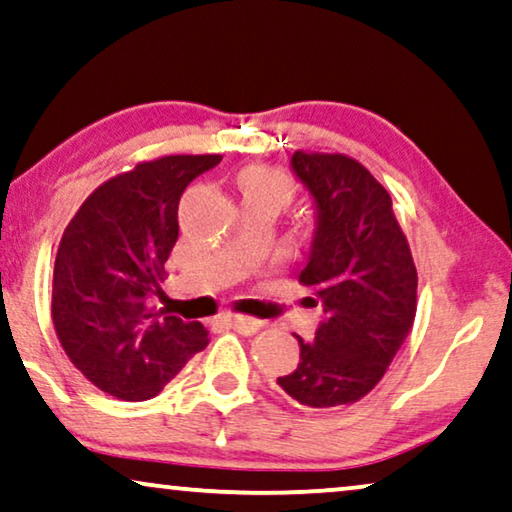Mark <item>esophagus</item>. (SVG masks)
<instances>
[{"label": "esophagus", "instance_id": "esophagus-1", "mask_svg": "<svg viewBox=\"0 0 512 512\" xmlns=\"http://www.w3.org/2000/svg\"><path fill=\"white\" fill-rule=\"evenodd\" d=\"M224 323L231 325L233 330H238L240 335H254L263 328V321H258V318H251V316H242V314H228L224 316Z\"/></svg>", "mask_w": 512, "mask_h": 512}]
</instances>
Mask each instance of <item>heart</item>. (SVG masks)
Returning a JSON list of instances; mask_svg holds the SVG:
<instances>
[{"mask_svg":"<svg viewBox=\"0 0 512 512\" xmlns=\"http://www.w3.org/2000/svg\"><path fill=\"white\" fill-rule=\"evenodd\" d=\"M238 182L244 196H274L286 201L288 194H291V180H288V175L274 166L244 168Z\"/></svg>","mask_w":512,"mask_h":512,"instance_id":"1","label":"heart"}]
</instances>
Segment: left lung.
I'll list each match as a JSON object with an SVG mask.
<instances>
[{
    "instance_id": "8db88e82",
    "label": "left lung",
    "mask_w": 512,
    "mask_h": 512,
    "mask_svg": "<svg viewBox=\"0 0 512 512\" xmlns=\"http://www.w3.org/2000/svg\"><path fill=\"white\" fill-rule=\"evenodd\" d=\"M316 203V233L300 284L323 305L316 337L277 385L311 409L360 402L383 379L416 321L418 272L392 198L346 154L298 150L291 159Z\"/></svg>"
}]
</instances>
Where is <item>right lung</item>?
I'll use <instances>...</instances> for the list:
<instances>
[{
  "label": "right lung",
  "mask_w": 512,
  "mask_h": 512,
  "mask_svg": "<svg viewBox=\"0 0 512 512\" xmlns=\"http://www.w3.org/2000/svg\"><path fill=\"white\" fill-rule=\"evenodd\" d=\"M221 154H168L99 184L64 228L53 272V325L73 367L124 402L159 395L207 346V330L159 318L147 298L166 279L187 184Z\"/></svg>",
  "instance_id": "1"
}]
</instances>
